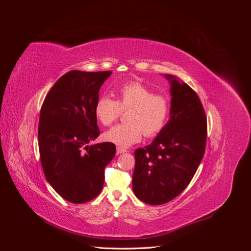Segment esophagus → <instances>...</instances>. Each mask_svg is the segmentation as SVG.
<instances>
[{
  "instance_id": "obj_1",
  "label": "esophagus",
  "mask_w": 251,
  "mask_h": 251,
  "mask_svg": "<svg viewBox=\"0 0 251 251\" xmlns=\"http://www.w3.org/2000/svg\"><path fill=\"white\" fill-rule=\"evenodd\" d=\"M126 149L117 147V154H124V153H126Z\"/></svg>"
}]
</instances>
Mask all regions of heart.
Wrapping results in <instances>:
<instances>
[{"mask_svg": "<svg viewBox=\"0 0 251 251\" xmlns=\"http://www.w3.org/2000/svg\"><path fill=\"white\" fill-rule=\"evenodd\" d=\"M117 100L101 96L95 104V116L103 126H111L126 111L127 123L118 125L103 134L104 140L119 147H130L140 141L142 134L153 137L162 131L169 118L171 102L168 96L155 94L140 82H127L116 91Z\"/></svg>", "mask_w": 251, "mask_h": 251, "instance_id": "b5f03b06", "label": "heart"}]
</instances>
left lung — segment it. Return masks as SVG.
Wrapping results in <instances>:
<instances>
[{
	"mask_svg": "<svg viewBox=\"0 0 251 251\" xmlns=\"http://www.w3.org/2000/svg\"><path fill=\"white\" fill-rule=\"evenodd\" d=\"M169 123L150 146L135 151L133 191L144 203L160 205L184 191L205 153L207 120L199 96L173 75Z\"/></svg>",
	"mask_w": 251,
	"mask_h": 251,
	"instance_id": "8db88e82",
	"label": "left lung"
}]
</instances>
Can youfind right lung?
Returning a JSON list of instances; mask_svg holds the SVG:
<instances>
[{
  "label": "right lung",
  "mask_w": 251,
  "mask_h": 251,
  "mask_svg": "<svg viewBox=\"0 0 251 251\" xmlns=\"http://www.w3.org/2000/svg\"><path fill=\"white\" fill-rule=\"evenodd\" d=\"M111 73L68 72L50 89L42 104V168L53 189L71 203H86L100 195L104 169L116 153L112 142L88 146L100 134L94 110L100 89Z\"/></svg>",
  "instance_id": "1"
}]
</instances>
